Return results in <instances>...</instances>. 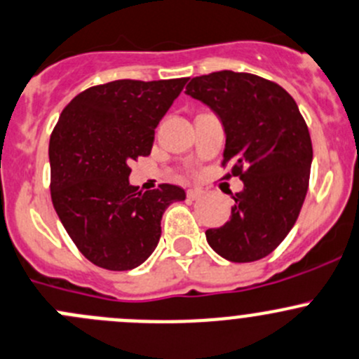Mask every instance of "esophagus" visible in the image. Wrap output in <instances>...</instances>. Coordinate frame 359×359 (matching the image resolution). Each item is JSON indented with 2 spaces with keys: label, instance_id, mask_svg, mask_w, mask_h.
I'll use <instances>...</instances> for the list:
<instances>
[{
  "label": "esophagus",
  "instance_id": "esophagus-1",
  "mask_svg": "<svg viewBox=\"0 0 359 359\" xmlns=\"http://www.w3.org/2000/svg\"><path fill=\"white\" fill-rule=\"evenodd\" d=\"M202 194H204V191H202L201 188H190V190L187 191V197L190 198V201H197Z\"/></svg>",
  "mask_w": 359,
  "mask_h": 359
}]
</instances>
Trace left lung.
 I'll return each instance as SVG.
<instances>
[{
    "instance_id": "8db88e82",
    "label": "left lung",
    "mask_w": 359,
    "mask_h": 359,
    "mask_svg": "<svg viewBox=\"0 0 359 359\" xmlns=\"http://www.w3.org/2000/svg\"><path fill=\"white\" fill-rule=\"evenodd\" d=\"M187 94L222 120V164L244 183L243 191L232 195L229 222L205 230V239L230 262L260 260L288 236L305 201L312 164L307 123L281 85L257 74H202L191 78Z\"/></svg>"
}]
</instances>
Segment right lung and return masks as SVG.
Segmentation results:
<instances>
[{
    "label": "right lung",
    "instance_id": "add662e5",
    "mask_svg": "<svg viewBox=\"0 0 359 359\" xmlns=\"http://www.w3.org/2000/svg\"><path fill=\"white\" fill-rule=\"evenodd\" d=\"M188 78L115 80L78 94L50 136L55 212L87 260L108 271L143 264L161 239V219L187 194L176 184L141 191L129 164L150 155L155 129Z\"/></svg>",
    "mask_w": 359,
    "mask_h": 359
}]
</instances>
